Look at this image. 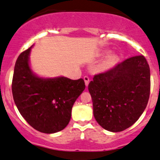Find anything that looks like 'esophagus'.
<instances>
[{
	"label": "esophagus",
	"instance_id": "esophagus-1",
	"mask_svg": "<svg viewBox=\"0 0 160 160\" xmlns=\"http://www.w3.org/2000/svg\"><path fill=\"white\" fill-rule=\"evenodd\" d=\"M83 80H84V81H85L86 86H88V85H89V77L85 76L83 78Z\"/></svg>",
	"mask_w": 160,
	"mask_h": 160
}]
</instances>
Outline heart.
I'll use <instances>...</instances> for the list:
<instances>
[{
    "mask_svg": "<svg viewBox=\"0 0 160 160\" xmlns=\"http://www.w3.org/2000/svg\"><path fill=\"white\" fill-rule=\"evenodd\" d=\"M117 62V57L116 56H111L108 57L105 61H104L100 65L101 71H108V70L112 68L116 65Z\"/></svg>",
    "mask_w": 160,
    "mask_h": 160,
    "instance_id": "1",
    "label": "heart"
}]
</instances>
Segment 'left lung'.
Listing matches in <instances>:
<instances>
[{
    "label": "left lung",
    "mask_w": 160,
    "mask_h": 160,
    "mask_svg": "<svg viewBox=\"0 0 160 160\" xmlns=\"http://www.w3.org/2000/svg\"><path fill=\"white\" fill-rule=\"evenodd\" d=\"M98 123L113 132L135 123L148 104L150 67L144 56L128 58L105 72L95 75L88 86Z\"/></svg>",
    "instance_id": "8db88e82"
}]
</instances>
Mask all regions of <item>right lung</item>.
<instances>
[{"label": "right lung", "mask_w": 160, "mask_h": 160, "mask_svg": "<svg viewBox=\"0 0 160 160\" xmlns=\"http://www.w3.org/2000/svg\"><path fill=\"white\" fill-rule=\"evenodd\" d=\"M31 48L18 57L14 68L12 92L14 102L23 118L34 129L55 133L69 123L75 101L85 89V82L60 77L39 78L29 67Z\"/></svg>", "instance_id": "1"}]
</instances>
